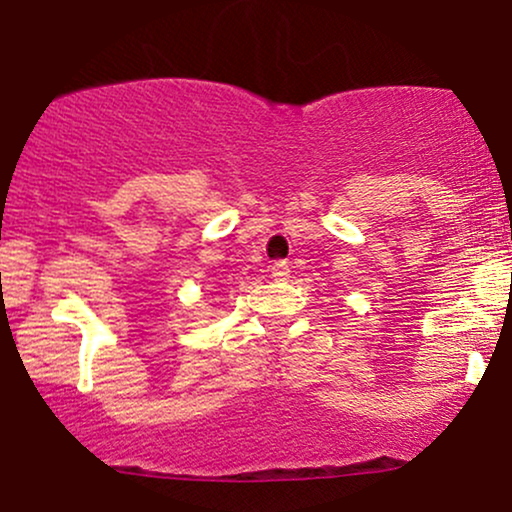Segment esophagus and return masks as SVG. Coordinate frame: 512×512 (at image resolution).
I'll use <instances>...</instances> for the list:
<instances>
[{
    "label": "esophagus",
    "instance_id": "obj_1",
    "mask_svg": "<svg viewBox=\"0 0 512 512\" xmlns=\"http://www.w3.org/2000/svg\"><path fill=\"white\" fill-rule=\"evenodd\" d=\"M288 276H290L288 262H274V264H271V278H274V281H288Z\"/></svg>",
    "mask_w": 512,
    "mask_h": 512
}]
</instances>
